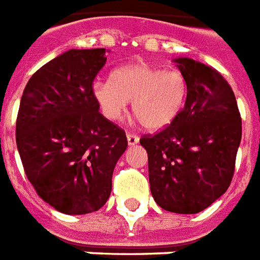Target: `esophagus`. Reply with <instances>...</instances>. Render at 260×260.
I'll use <instances>...</instances> for the list:
<instances>
[{
  "instance_id": "obj_1",
  "label": "esophagus",
  "mask_w": 260,
  "mask_h": 260,
  "mask_svg": "<svg viewBox=\"0 0 260 260\" xmlns=\"http://www.w3.org/2000/svg\"><path fill=\"white\" fill-rule=\"evenodd\" d=\"M126 139H128V145L134 146L139 142V136L135 134H126Z\"/></svg>"
}]
</instances>
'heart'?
Returning <instances> with one entry per match:
<instances>
[{
  "instance_id": "obj_1",
  "label": "heart",
  "mask_w": 260,
  "mask_h": 260,
  "mask_svg": "<svg viewBox=\"0 0 260 260\" xmlns=\"http://www.w3.org/2000/svg\"><path fill=\"white\" fill-rule=\"evenodd\" d=\"M93 93L107 118L120 120L131 101L140 124L146 129L158 131L182 111L189 84L182 71L134 63L117 69L111 81L96 82Z\"/></svg>"
}]
</instances>
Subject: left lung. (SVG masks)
<instances>
[{"instance_id":"8db88e82","label":"left lung","mask_w":260,"mask_h":260,"mask_svg":"<svg viewBox=\"0 0 260 260\" xmlns=\"http://www.w3.org/2000/svg\"><path fill=\"white\" fill-rule=\"evenodd\" d=\"M189 93L179 115L140 145L149 157L153 199L165 211L197 213L232 183L241 142V115L232 86L213 67L176 59Z\"/></svg>"}]
</instances>
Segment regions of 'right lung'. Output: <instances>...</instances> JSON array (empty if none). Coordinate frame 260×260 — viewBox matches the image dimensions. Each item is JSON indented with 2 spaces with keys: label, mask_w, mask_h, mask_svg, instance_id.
Returning <instances> with one entry per match:
<instances>
[{
  "label": "right lung",
  "mask_w": 260,
  "mask_h": 260,
  "mask_svg": "<svg viewBox=\"0 0 260 260\" xmlns=\"http://www.w3.org/2000/svg\"><path fill=\"white\" fill-rule=\"evenodd\" d=\"M105 64V48L64 52L32 74L19 106L16 145L26 176L45 203L67 215L105 205L128 146L93 93Z\"/></svg>",
  "instance_id": "add662e5"
}]
</instances>
